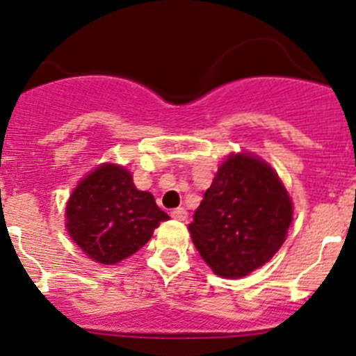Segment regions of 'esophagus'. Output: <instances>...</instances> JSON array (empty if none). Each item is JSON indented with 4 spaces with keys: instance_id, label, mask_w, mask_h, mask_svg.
I'll return each instance as SVG.
<instances>
[{
    "instance_id": "esophagus-1",
    "label": "esophagus",
    "mask_w": 356,
    "mask_h": 356,
    "mask_svg": "<svg viewBox=\"0 0 356 356\" xmlns=\"http://www.w3.org/2000/svg\"><path fill=\"white\" fill-rule=\"evenodd\" d=\"M170 216H172V219H175V220H186L188 219V210L182 209V207H179V209L172 210Z\"/></svg>"
}]
</instances>
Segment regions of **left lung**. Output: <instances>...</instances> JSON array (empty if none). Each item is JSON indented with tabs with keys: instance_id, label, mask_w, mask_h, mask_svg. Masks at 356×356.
<instances>
[{
	"instance_id": "left-lung-1",
	"label": "left lung",
	"mask_w": 356,
	"mask_h": 356,
	"mask_svg": "<svg viewBox=\"0 0 356 356\" xmlns=\"http://www.w3.org/2000/svg\"><path fill=\"white\" fill-rule=\"evenodd\" d=\"M291 222V196L277 172L238 153L219 167L188 229L213 273L241 278L277 254Z\"/></svg>"
}]
</instances>
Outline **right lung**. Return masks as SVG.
<instances>
[{"label": "right lung", "mask_w": 356, "mask_h": 356, "mask_svg": "<svg viewBox=\"0 0 356 356\" xmlns=\"http://www.w3.org/2000/svg\"><path fill=\"white\" fill-rule=\"evenodd\" d=\"M168 219L153 195L139 191L130 172L115 163L101 165L81 179L65 207L69 236L101 264L136 254Z\"/></svg>", "instance_id": "right-lung-1"}]
</instances>
